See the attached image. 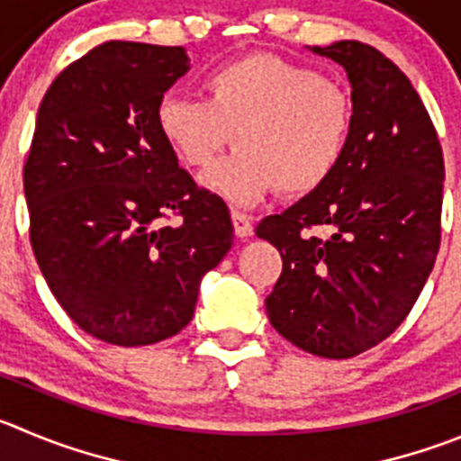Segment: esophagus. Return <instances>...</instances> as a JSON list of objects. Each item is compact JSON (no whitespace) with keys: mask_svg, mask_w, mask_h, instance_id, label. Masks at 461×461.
I'll use <instances>...</instances> for the list:
<instances>
[{"mask_svg":"<svg viewBox=\"0 0 461 461\" xmlns=\"http://www.w3.org/2000/svg\"><path fill=\"white\" fill-rule=\"evenodd\" d=\"M231 222H234V234L239 239H248L252 236V221L250 216H245L240 211H231Z\"/></svg>","mask_w":461,"mask_h":461,"instance_id":"esophagus-1","label":"esophagus"}]
</instances>
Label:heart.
<instances>
[{"label": "heart", "mask_w": 461, "mask_h": 461, "mask_svg": "<svg viewBox=\"0 0 461 461\" xmlns=\"http://www.w3.org/2000/svg\"><path fill=\"white\" fill-rule=\"evenodd\" d=\"M154 118L163 143L193 170L209 167L234 133L239 149L202 184L248 206L275 188L307 195L328 182L346 157L352 104L341 84L313 68L252 54L206 72L202 100L163 95Z\"/></svg>", "instance_id": "obj_1"}]
</instances>
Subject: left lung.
I'll return each instance as SVG.
<instances>
[{"label": "left lung", "mask_w": 461, "mask_h": 461, "mask_svg": "<svg viewBox=\"0 0 461 461\" xmlns=\"http://www.w3.org/2000/svg\"><path fill=\"white\" fill-rule=\"evenodd\" d=\"M312 51L343 66L352 86L346 157L257 236L284 261L266 298L270 325L312 355L348 359L395 332L432 273L444 154L414 86L375 47L339 41ZM318 224L335 234L318 240L308 231Z\"/></svg>", "instance_id": "obj_1"}]
</instances>
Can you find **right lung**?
<instances>
[{
	"label": "right lung",
	"instance_id": "add662e5",
	"mask_svg": "<svg viewBox=\"0 0 461 461\" xmlns=\"http://www.w3.org/2000/svg\"><path fill=\"white\" fill-rule=\"evenodd\" d=\"M188 68L184 47L111 41L56 77L38 109L24 163L33 255L68 316L113 346L182 332L234 240L225 202L157 129L158 100Z\"/></svg>",
	"mask_w": 461,
	"mask_h": 461
}]
</instances>
